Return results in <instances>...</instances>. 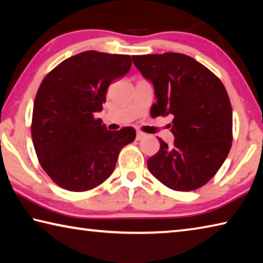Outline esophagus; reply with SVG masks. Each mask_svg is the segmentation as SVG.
<instances>
[{
	"mask_svg": "<svg viewBox=\"0 0 263 263\" xmlns=\"http://www.w3.org/2000/svg\"><path fill=\"white\" fill-rule=\"evenodd\" d=\"M145 137H146L145 133L138 131V132H137V136H136V139H137V140H141L142 138H145Z\"/></svg>",
	"mask_w": 263,
	"mask_h": 263,
	"instance_id": "obj_1",
	"label": "esophagus"
}]
</instances>
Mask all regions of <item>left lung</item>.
Masks as SVG:
<instances>
[{
    "mask_svg": "<svg viewBox=\"0 0 263 263\" xmlns=\"http://www.w3.org/2000/svg\"><path fill=\"white\" fill-rule=\"evenodd\" d=\"M133 64L154 86L151 114L173 115L174 146L160 138L147 167L168 188L191 191L219 171L232 146V106L224 84L205 66L182 53L132 55Z\"/></svg>",
    "mask_w": 263,
    "mask_h": 263,
    "instance_id": "left-lung-1",
    "label": "left lung"
}]
</instances>
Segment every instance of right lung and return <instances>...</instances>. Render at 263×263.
<instances>
[{
    "instance_id": "right-lung-1",
    "label": "right lung",
    "mask_w": 263,
    "mask_h": 263,
    "mask_svg": "<svg viewBox=\"0 0 263 263\" xmlns=\"http://www.w3.org/2000/svg\"><path fill=\"white\" fill-rule=\"evenodd\" d=\"M126 54L86 51L48 73L35 95L31 136L46 174L61 188L87 191L112 174L118 154L136 138L131 126L108 131L102 111L110 83L131 68Z\"/></svg>"
}]
</instances>
